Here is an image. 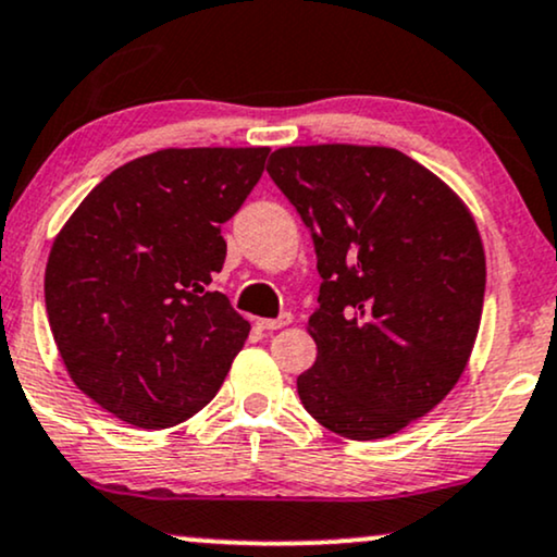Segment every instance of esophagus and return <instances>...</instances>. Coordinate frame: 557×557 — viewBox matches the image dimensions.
<instances>
[{
    "instance_id": "obj_1",
    "label": "esophagus",
    "mask_w": 557,
    "mask_h": 557,
    "mask_svg": "<svg viewBox=\"0 0 557 557\" xmlns=\"http://www.w3.org/2000/svg\"><path fill=\"white\" fill-rule=\"evenodd\" d=\"M293 321V313L290 311H283L277 319H257V326L259 330H267V332H274V330H283Z\"/></svg>"
}]
</instances>
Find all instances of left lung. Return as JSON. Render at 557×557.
<instances>
[{
  "label": "left lung",
  "instance_id": "left-lung-1",
  "mask_svg": "<svg viewBox=\"0 0 557 557\" xmlns=\"http://www.w3.org/2000/svg\"><path fill=\"white\" fill-rule=\"evenodd\" d=\"M311 231L321 274L298 376L313 420L373 441L451 392L478 339L485 251L470 210L394 147H280L267 165Z\"/></svg>",
  "mask_w": 557,
  "mask_h": 557
}]
</instances>
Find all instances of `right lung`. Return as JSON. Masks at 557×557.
<instances>
[{"instance_id":"right-lung-1","label":"right lung","mask_w":557,"mask_h":557,"mask_svg":"<svg viewBox=\"0 0 557 557\" xmlns=\"http://www.w3.org/2000/svg\"><path fill=\"white\" fill-rule=\"evenodd\" d=\"M270 147L150 152L109 173L53 240L46 313L70 379L124 423L160 431L210 401L249 337L212 274L220 225Z\"/></svg>"}]
</instances>
